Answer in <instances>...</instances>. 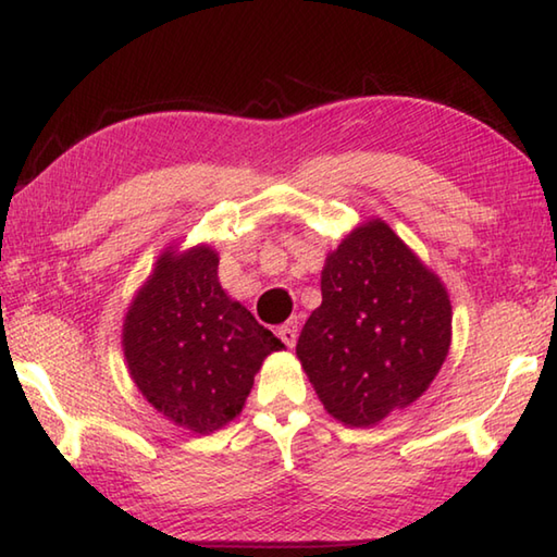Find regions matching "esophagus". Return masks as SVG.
<instances>
[{
    "instance_id": "obj_1",
    "label": "esophagus",
    "mask_w": 557,
    "mask_h": 557,
    "mask_svg": "<svg viewBox=\"0 0 557 557\" xmlns=\"http://www.w3.org/2000/svg\"><path fill=\"white\" fill-rule=\"evenodd\" d=\"M277 335H280L282 342H285L287 347L297 345V337H299V318H289V321L277 330Z\"/></svg>"
}]
</instances>
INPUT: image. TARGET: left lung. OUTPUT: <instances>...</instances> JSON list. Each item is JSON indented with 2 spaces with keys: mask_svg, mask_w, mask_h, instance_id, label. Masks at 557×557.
<instances>
[{
  "mask_svg": "<svg viewBox=\"0 0 557 557\" xmlns=\"http://www.w3.org/2000/svg\"><path fill=\"white\" fill-rule=\"evenodd\" d=\"M321 292L297 357L330 417L371 429L417 401L441 371L453 342L447 289L373 218L327 253Z\"/></svg>",
  "mask_w": 557,
  "mask_h": 557,
  "instance_id": "1",
  "label": "left lung"
}]
</instances>
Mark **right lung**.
<instances>
[{"label":"right lung","mask_w":557,"mask_h":557,"mask_svg":"<svg viewBox=\"0 0 557 557\" xmlns=\"http://www.w3.org/2000/svg\"><path fill=\"white\" fill-rule=\"evenodd\" d=\"M218 265L208 244L168 246L122 325L126 369L140 395L198 435L239 417L265 357L285 347L227 297Z\"/></svg>","instance_id":"add662e5"}]
</instances>
